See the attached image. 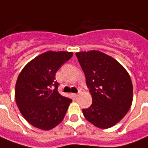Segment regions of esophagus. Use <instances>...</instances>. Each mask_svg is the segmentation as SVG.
<instances>
[{"instance_id":"1","label":"esophagus","mask_w":148,"mask_h":148,"mask_svg":"<svg viewBox=\"0 0 148 148\" xmlns=\"http://www.w3.org/2000/svg\"><path fill=\"white\" fill-rule=\"evenodd\" d=\"M72 96H73V98L74 99H77V98H78V95L77 94H72Z\"/></svg>"}]
</instances>
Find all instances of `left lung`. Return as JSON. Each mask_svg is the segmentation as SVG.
Returning a JSON list of instances; mask_svg holds the SVG:
<instances>
[{"label": "left lung", "instance_id": "obj_1", "mask_svg": "<svg viewBox=\"0 0 148 148\" xmlns=\"http://www.w3.org/2000/svg\"><path fill=\"white\" fill-rule=\"evenodd\" d=\"M92 96L91 106L82 109L86 120L99 128H109L124 117L132 106L133 86L120 63L104 53H76Z\"/></svg>", "mask_w": 148, "mask_h": 148}]
</instances>
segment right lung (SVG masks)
I'll list each match as a JSON object with an SVG mask.
<instances>
[{"label": "right lung", "instance_id": "obj_1", "mask_svg": "<svg viewBox=\"0 0 148 148\" xmlns=\"http://www.w3.org/2000/svg\"><path fill=\"white\" fill-rule=\"evenodd\" d=\"M72 52L47 51L24 67L17 77L15 99L21 113L34 127L44 131L63 120L72 99L61 95L55 74Z\"/></svg>", "mask_w": 148, "mask_h": 148}]
</instances>
